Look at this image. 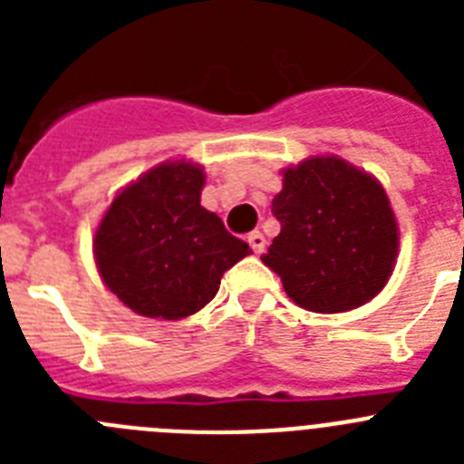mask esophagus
Listing matches in <instances>:
<instances>
[{
    "label": "esophagus",
    "instance_id": "esophagus-1",
    "mask_svg": "<svg viewBox=\"0 0 464 464\" xmlns=\"http://www.w3.org/2000/svg\"><path fill=\"white\" fill-rule=\"evenodd\" d=\"M248 244H251V248H253V253H257V256H260L262 251H265V244H267V241H265V237H262V232H251V235H248Z\"/></svg>",
    "mask_w": 464,
    "mask_h": 464
}]
</instances>
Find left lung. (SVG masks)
I'll return each instance as SVG.
<instances>
[{"instance_id": "left-lung-1", "label": "left lung", "mask_w": 464, "mask_h": 464, "mask_svg": "<svg viewBox=\"0 0 464 464\" xmlns=\"http://www.w3.org/2000/svg\"><path fill=\"white\" fill-rule=\"evenodd\" d=\"M272 213L281 235L262 262L302 309H355L391 278L400 246L395 213L381 183L343 160L309 158L283 171Z\"/></svg>"}]
</instances>
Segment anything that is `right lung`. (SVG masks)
Wrapping results in <instances>:
<instances>
[{"label":"right lung","mask_w":464,"mask_h":464,"mask_svg":"<svg viewBox=\"0 0 464 464\" xmlns=\"http://www.w3.org/2000/svg\"><path fill=\"white\" fill-rule=\"evenodd\" d=\"M204 171L186 160L143 174L113 199L94 235L102 278L146 318L179 321L218 293L220 278L248 244L199 204Z\"/></svg>","instance_id":"1"}]
</instances>
